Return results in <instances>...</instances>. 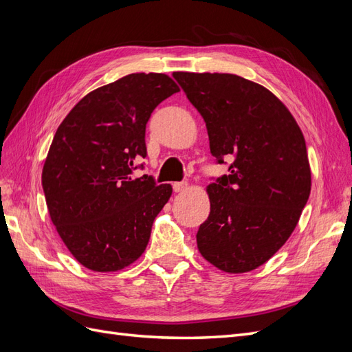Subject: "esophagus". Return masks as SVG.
Instances as JSON below:
<instances>
[{"mask_svg":"<svg viewBox=\"0 0 352 352\" xmlns=\"http://www.w3.org/2000/svg\"><path fill=\"white\" fill-rule=\"evenodd\" d=\"M188 189V184L186 182H175L173 184V190L175 192H184V190Z\"/></svg>","mask_w":352,"mask_h":352,"instance_id":"1","label":"esophagus"}]
</instances>
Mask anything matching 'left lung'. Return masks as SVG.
I'll list each match as a JSON object with an SVG mask.
<instances>
[{
  "label": "left lung",
  "mask_w": 352,
  "mask_h": 352,
  "mask_svg": "<svg viewBox=\"0 0 352 352\" xmlns=\"http://www.w3.org/2000/svg\"><path fill=\"white\" fill-rule=\"evenodd\" d=\"M230 175L207 186L210 214L197 233L202 257L226 273L260 267L291 236L311 190L300 126L261 85L230 73L175 72Z\"/></svg>",
  "instance_id": "obj_1"
}]
</instances>
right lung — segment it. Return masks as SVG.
<instances>
[{
    "instance_id": "obj_1",
    "label": "right lung",
    "mask_w": 352,
    "mask_h": 352,
    "mask_svg": "<svg viewBox=\"0 0 352 352\" xmlns=\"http://www.w3.org/2000/svg\"><path fill=\"white\" fill-rule=\"evenodd\" d=\"M176 92L167 74H127L85 95L58 126L42 188L60 238L89 270H122L146 248L172 185L131 175L146 157L151 113Z\"/></svg>"
}]
</instances>
